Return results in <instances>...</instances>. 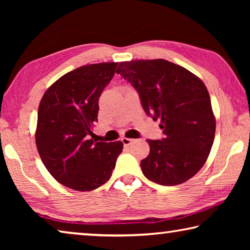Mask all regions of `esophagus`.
Returning <instances> with one entry per match:
<instances>
[{"instance_id": "obj_1", "label": "esophagus", "mask_w": 250, "mask_h": 250, "mask_svg": "<svg viewBox=\"0 0 250 250\" xmlns=\"http://www.w3.org/2000/svg\"><path fill=\"white\" fill-rule=\"evenodd\" d=\"M121 141H122V143H124L125 146H130L131 143H132L134 140H133V139H129V138H122Z\"/></svg>"}]
</instances>
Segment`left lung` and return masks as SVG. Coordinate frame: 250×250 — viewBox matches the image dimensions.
<instances>
[{"label":"left lung","mask_w":250,"mask_h":250,"mask_svg":"<svg viewBox=\"0 0 250 250\" xmlns=\"http://www.w3.org/2000/svg\"><path fill=\"white\" fill-rule=\"evenodd\" d=\"M117 74L132 86L147 116L161 120V140H146L140 166L146 179L164 186L184 183L206 162L216 121L204 83L166 59L120 62Z\"/></svg>","instance_id":"left-lung-1"}]
</instances>
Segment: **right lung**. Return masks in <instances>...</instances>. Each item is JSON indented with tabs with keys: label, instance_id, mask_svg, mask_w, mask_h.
<instances>
[{
	"label": "right lung",
	"instance_id": "obj_1",
	"mask_svg": "<svg viewBox=\"0 0 250 250\" xmlns=\"http://www.w3.org/2000/svg\"><path fill=\"white\" fill-rule=\"evenodd\" d=\"M118 62L76 68L50 86L37 113L36 146L45 167L59 183L76 191H92L111 177L124 143L95 142L98 101Z\"/></svg>",
	"mask_w": 250,
	"mask_h": 250
}]
</instances>
